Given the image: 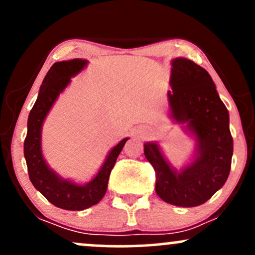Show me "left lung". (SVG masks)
<instances>
[{
    "mask_svg": "<svg viewBox=\"0 0 255 255\" xmlns=\"http://www.w3.org/2000/svg\"><path fill=\"white\" fill-rule=\"evenodd\" d=\"M170 86L169 115L194 140V151L180 169L166 159L158 141H146L144 153L156 170L158 197L175 206L194 207L206 203L229 176V113L209 73L188 58L171 61Z\"/></svg>",
    "mask_w": 255,
    "mask_h": 255,
    "instance_id": "left-lung-1",
    "label": "left lung"
}]
</instances>
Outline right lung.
Masks as SVG:
<instances>
[{"label": "right lung", "instance_id": "obj_1", "mask_svg": "<svg viewBox=\"0 0 255 255\" xmlns=\"http://www.w3.org/2000/svg\"><path fill=\"white\" fill-rule=\"evenodd\" d=\"M89 61L73 58L52 64L46 73L36 103L27 120V135L24 142V154L28 176L37 191L55 206L69 211H81L98 204L104 197L109 182L111 169L120 152L129 137H125L108 152L103 164L89 182L78 183L64 178L50 168L42 150V129L46 116L56 103L61 93L71 84L72 78L86 68Z\"/></svg>", "mask_w": 255, "mask_h": 255}]
</instances>
